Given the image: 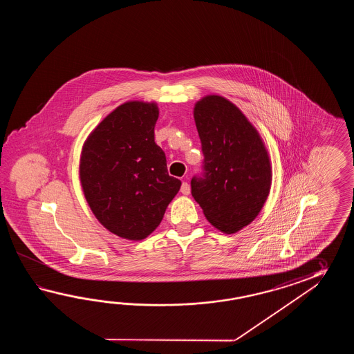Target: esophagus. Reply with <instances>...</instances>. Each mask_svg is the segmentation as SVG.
I'll list each match as a JSON object with an SVG mask.
<instances>
[{"mask_svg":"<svg viewBox=\"0 0 354 354\" xmlns=\"http://www.w3.org/2000/svg\"><path fill=\"white\" fill-rule=\"evenodd\" d=\"M180 192H182L183 195H189L191 188H189V185H188L187 182H183V183H182V186H180Z\"/></svg>","mask_w":354,"mask_h":354,"instance_id":"1","label":"esophagus"}]
</instances>
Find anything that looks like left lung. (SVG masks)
I'll return each instance as SVG.
<instances>
[{
    "label": "left lung",
    "mask_w": 354,
    "mask_h": 354,
    "mask_svg": "<svg viewBox=\"0 0 354 354\" xmlns=\"http://www.w3.org/2000/svg\"><path fill=\"white\" fill-rule=\"evenodd\" d=\"M194 118L205 159L203 176L191 180V192L211 225L236 233L258 216L270 195L268 151L247 116L223 96L197 101Z\"/></svg>",
    "instance_id": "8db88e82"
}]
</instances>
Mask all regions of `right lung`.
Masks as SVG:
<instances>
[{"label": "right lung", "mask_w": 354, "mask_h": 354, "mask_svg": "<svg viewBox=\"0 0 354 354\" xmlns=\"http://www.w3.org/2000/svg\"><path fill=\"white\" fill-rule=\"evenodd\" d=\"M158 115L156 102L128 101L91 131L81 151L86 201L101 225L128 241L151 235L180 191L154 142Z\"/></svg>", "instance_id": "add662e5"}]
</instances>
